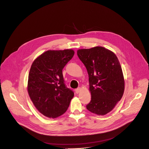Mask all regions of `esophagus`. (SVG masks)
Wrapping results in <instances>:
<instances>
[{"mask_svg": "<svg viewBox=\"0 0 149 149\" xmlns=\"http://www.w3.org/2000/svg\"><path fill=\"white\" fill-rule=\"evenodd\" d=\"M80 91H81V88H77V89H75V92H76V93L77 94L79 93Z\"/></svg>", "mask_w": 149, "mask_h": 149, "instance_id": "esophagus-1", "label": "esophagus"}]
</instances>
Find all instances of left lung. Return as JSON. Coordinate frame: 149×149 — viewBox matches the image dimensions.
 <instances>
[{
    "label": "left lung",
    "instance_id": "obj_1",
    "mask_svg": "<svg viewBox=\"0 0 149 149\" xmlns=\"http://www.w3.org/2000/svg\"><path fill=\"white\" fill-rule=\"evenodd\" d=\"M77 54L89 75L91 101L86 108L104 115L114 108L124 94L125 82L120 61L114 53L101 46L79 49Z\"/></svg>",
    "mask_w": 149,
    "mask_h": 149
}]
</instances>
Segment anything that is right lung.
I'll return each instance as SVG.
<instances>
[{"mask_svg":"<svg viewBox=\"0 0 149 149\" xmlns=\"http://www.w3.org/2000/svg\"><path fill=\"white\" fill-rule=\"evenodd\" d=\"M74 54L72 49L48 50L33 61L27 90L31 100L44 116L56 118L69 107L73 92L65 86L62 70Z\"/></svg>","mask_w":149,"mask_h":149,"instance_id":"1","label":"right lung"}]
</instances>
